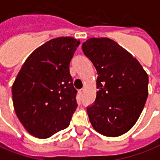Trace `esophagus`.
Listing matches in <instances>:
<instances>
[{
    "label": "esophagus",
    "instance_id": "esophagus-1",
    "mask_svg": "<svg viewBox=\"0 0 160 160\" xmlns=\"http://www.w3.org/2000/svg\"><path fill=\"white\" fill-rule=\"evenodd\" d=\"M78 93H79V96H80V97H82V96H83V93H84L83 89H82V90H80V91L78 92Z\"/></svg>",
    "mask_w": 160,
    "mask_h": 160
}]
</instances>
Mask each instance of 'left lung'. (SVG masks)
I'll list each match as a JSON object with an SVG mask.
<instances>
[{
	"instance_id": "1",
	"label": "left lung",
	"mask_w": 160,
	"mask_h": 160,
	"mask_svg": "<svg viewBox=\"0 0 160 160\" xmlns=\"http://www.w3.org/2000/svg\"><path fill=\"white\" fill-rule=\"evenodd\" d=\"M97 70L94 104L88 107L93 129L118 137L134 126L148 96V75L138 60L109 38H90L82 44Z\"/></svg>"
}]
</instances>
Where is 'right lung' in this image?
Instances as JSON below:
<instances>
[{
    "instance_id": "1",
    "label": "right lung",
    "mask_w": 160,
    "mask_h": 160,
    "mask_svg": "<svg viewBox=\"0 0 160 160\" xmlns=\"http://www.w3.org/2000/svg\"><path fill=\"white\" fill-rule=\"evenodd\" d=\"M80 40L58 37L28 57L12 86L15 113L30 134L47 138L69 126L76 89L69 66Z\"/></svg>"
}]
</instances>
